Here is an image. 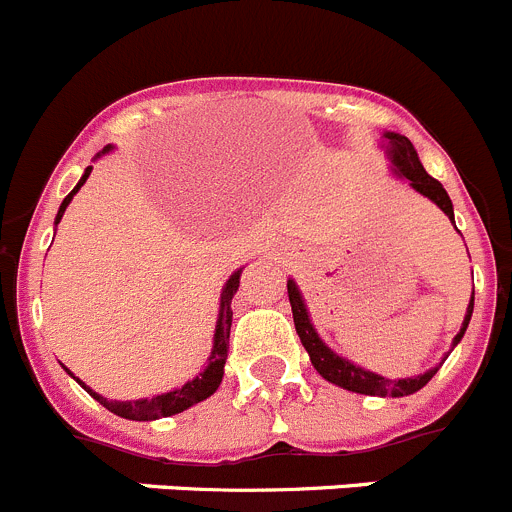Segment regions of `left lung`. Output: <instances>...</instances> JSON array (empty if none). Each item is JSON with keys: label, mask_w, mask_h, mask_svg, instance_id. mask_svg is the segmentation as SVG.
<instances>
[{"label": "left lung", "mask_w": 512, "mask_h": 512, "mask_svg": "<svg viewBox=\"0 0 512 512\" xmlns=\"http://www.w3.org/2000/svg\"><path fill=\"white\" fill-rule=\"evenodd\" d=\"M383 149H386V157L391 162V172L398 177V180H406L409 182L411 190H416L419 195L429 198L431 203L437 205L444 215L454 223V208H452V200H449L447 190L439 180L429 175L424 170V164H421L419 154H416L414 144L409 139L403 137V134H396V131H383ZM457 228V225H454ZM287 292H289V304H292V314H294V327H297V335L302 340L304 350L309 353V360H312L314 370L325 378L327 383L332 386H340L345 391H353V393H363V396H381V398H401V396H411V393L421 391L426 383L437 375V370L442 368V363L447 360V355L442 358V363L434 365V368L424 370L419 375H411V378H383V375L373 373V370L363 368V365L353 363V360L342 358L340 353L327 345L317 330L312 325V317H309V309L307 302H304L302 292H299L297 281L289 279L287 281ZM472 309H475V289H472V297L470 304H467V312H464V322L459 327V332L454 335L452 340V350L457 348L459 340L464 337L467 332V325L472 320Z\"/></svg>", "instance_id": "obj_1"}]
</instances>
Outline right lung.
<instances>
[{"mask_svg":"<svg viewBox=\"0 0 512 512\" xmlns=\"http://www.w3.org/2000/svg\"><path fill=\"white\" fill-rule=\"evenodd\" d=\"M111 144H106V147L101 149V152L96 154L98 157H103V154L111 152ZM93 167H86V172L81 175V180H78V185L73 187V190L65 195V200L60 203L58 208V215H55V225L63 220V213L65 208L70 205V200H73V195L78 190H81L83 185H86L88 175H91ZM241 271H233L231 276H228V281H225L223 292H220V309H218V322H215V335H213V350H210L208 355V365H205L203 370H200L192 381H187L185 386L180 388H172V391L167 393H159V396H152V398H137V401H109V398H103L101 393L93 391L91 386H86V383L81 381V378H75L73 373H70L68 368V375H73L75 381L81 383L83 391L88 393V396L96 398L98 403H101L103 409H109L111 414L121 416V419H129V421H154V419H162V416H175V414H182V411H187L190 406H195V403L205 401V398L213 396L215 391H218L220 381H223V373H225V360H228V337H231V322H233V312H231V302H233V294L238 292V284H241Z\"/></svg>","mask_w":512,"mask_h":512,"instance_id":"obj_1","label":"right lung"}]
</instances>
